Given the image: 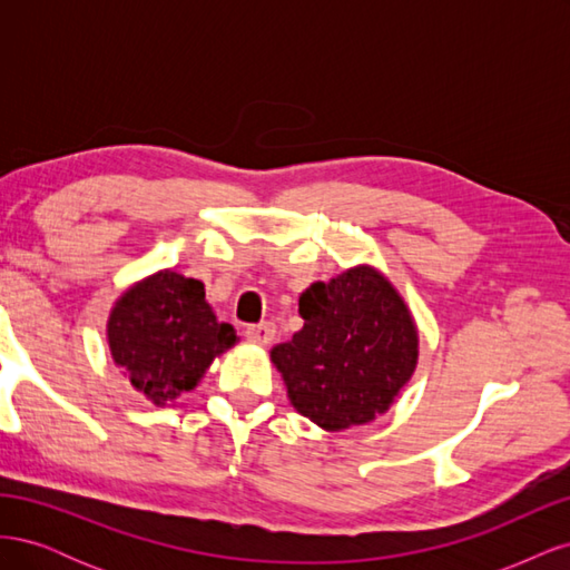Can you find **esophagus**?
I'll return each mask as SVG.
<instances>
[{"mask_svg":"<svg viewBox=\"0 0 570 570\" xmlns=\"http://www.w3.org/2000/svg\"><path fill=\"white\" fill-rule=\"evenodd\" d=\"M245 335L254 342V344H262V347H266V344L273 342L275 337V325L264 321V323H254V325H247Z\"/></svg>","mask_w":570,"mask_h":570,"instance_id":"esophagus-1","label":"esophagus"}]
</instances>
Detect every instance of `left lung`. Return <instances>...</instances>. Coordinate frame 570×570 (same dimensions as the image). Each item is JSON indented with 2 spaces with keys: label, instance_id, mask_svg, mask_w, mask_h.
Returning <instances> with one entry per match:
<instances>
[{
  "label": "left lung",
  "instance_id": "8db88e82",
  "mask_svg": "<svg viewBox=\"0 0 570 570\" xmlns=\"http://www.w3.org/2000/svg\"><path fill=\"white\" fill-rule=\"evenodd\" d=\"M304 327L275 344L289 404L327 433L385 413L419 364V331L400 292L373 266H354L299 297Z\"/></svg>",
  "mask_w": 570,
  "mask_h": 570
}]
</instances>
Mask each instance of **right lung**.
<instances>
[{"instance_id": "obj_1", "label": "right lung", "mask_w": 570, "mask_h": 570, "mask_svg": "<svg viewBox=\"0 0 570 570\" xmlns=\"http://www.w3.org/2000/svg\"><path fill=\"white\" fill-rule=\"evenodd\" d=\"M111 358L151 404L166 406L195 390L212 361L237 342L218 323L204 283L159 271L118 297L107 323Z\"/></svg>"}]
</instances>
